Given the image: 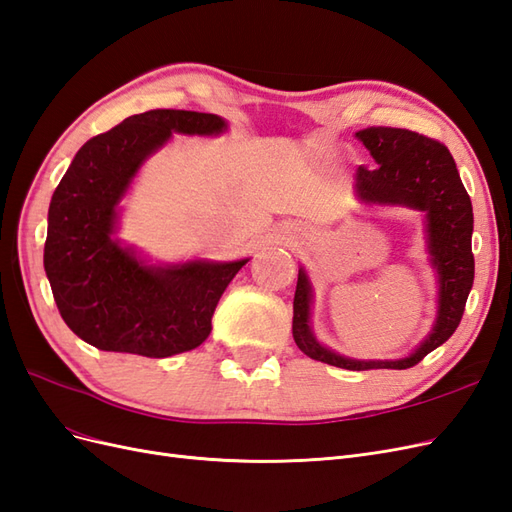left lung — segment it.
<instances>
[{
	"mask_svg": "<svg viewBox=\"0 0 512 512\" xmlns=\"http://www.w3.org/2000/svg\"><path fill=\"white\" fill-rule=\"evenodd\" d=\"M376 168L359 166L354 192L365 205H399L425 213L427 252L438 273V318L425 342L406 359L356 361L318 344L309 329L312 286L299 269L292 303V337L309 359L352 371L408 369L442 346L459 327L474 282L470 196L463 188L455 160L440 141L404 128L371 126L356 132Z\"/></svg>",
	"mask_w": 512,
	"mask_h": 512,
	"instance_id": "8db88e82",
	"label": "left lung"
}]
</instances>
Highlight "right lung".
Here are the masks:
<instances>
[{
	"label": "right lung",
	"instance_id": "add662e5",
	"mask_svg": "<svg viewBox=\"0 0 512 512\" xmlns=\"http://www.w3.org/2000/svg\"><path fill=\"white\" fill-rule=\"evenodd\" d=\"M224 130L218 115L156 108L89 138L74 156L51 198L44 271L61 318L83 342L164 359L209 337L215 307L247 258L151 267L113 235L119 200L173 132Z\"/></svg>",
	"mask_w": 512,
	"mask_h": 512
}]
</instances>
